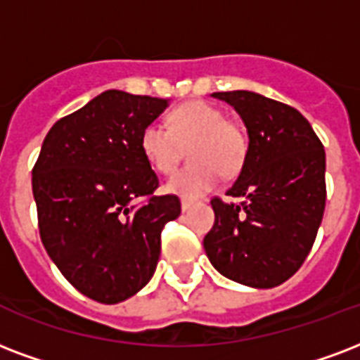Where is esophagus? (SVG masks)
<instances>
[{
  "mask_svg": "<svg viewBox=\"0 0 360 360\" xmlns=\"http://www.w3.org/2000/svg\"><path fill=\"white\" fill-rule=\"evenodd\" d=\"M191 202H188V200H181V210L183 211H188L191 210Z\"/></svg>",
  "mask_w": 360,
  "mask_h": 360,
  "instance_id": "obj_1",
  "label": "esophagus"
}]
</instances>
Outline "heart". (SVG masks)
<instances>
[{"label": "heart", "mask_w": 360, "mask_h": 360, "mask_svg": "<svg viewBox=\"0 0 360 360\" xmlns=\"http://www.w3.org/2000/svg\"><path fill=\"white\" fill-rule=\"evenodd\" d=\"M194 164L175 172L166 181V192L194 200L219 183L221 174L230 175L245 160L247 137L240 126L224 120L221 109L205 101H188L168 115V128L149 122L141 130L139 147L156 172H174L183 147L191 145Z\"/></svg>", "instance_id": "1"}]
</instances>
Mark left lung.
Wrapping results in <instances>:
<instances>
[{"instance_id":"8db88e82","label":"left lung","mask_w":360,"mask_h":360,"mask_svg":"<svg viewBox=\"0 0 360 360\" xmlns=\"http://www.w3.org/2000/svg\"><path fill=\"white\" fill-rule=\"evenodd\" d=\"M211 96L234 107L249 145L226 192L240 202H211L205 255L224 278L271 289L296 274L314 245L325 213V149L295 107L249 90Z\"/></svg>"}]
</instances>
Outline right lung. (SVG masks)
<instances>
[{
  "label": "right lung",
  "mask_w": 360,
  "mask_h": 360,
  "mask_svg": "<svg viewBox=\"0 0 360 360\" xmlns=\"http://www.w3.org/2000/svg\"><path fill=\"white\" fill-rule=\"evenodd\" d=\"M168 100L105 90L46 134L32 172L41 241L79 292L119 304L149 283L177 196H153L158 177L141 130ZM141 198H149L141 202Z\"/></svg>",
  "instance_id": "1"
}]
</instances>
